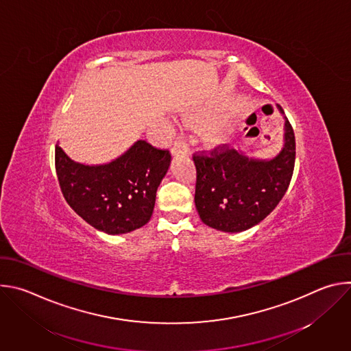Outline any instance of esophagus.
<instances>
[{
    "instance_id": "1",
    "label": "esophagus",
    "mask_w": 351,
    "mask_h": 351,
    "mask_svg": "<svg viewBox=\"0 0 351 351\" xmlns=\"http://www.w3.org/2000/svg\"><path fill=\"white\" fill-rule=\"evenodd\" d=\"M187 153H189V145H187L186 140L179 136L172 147V154L178 156V154H187Z\"/></svg>"
}]
</instances>
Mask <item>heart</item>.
I'll return each instance as SVG.
<instances>
[{
    "label": "heart",
    "instance_id": "b5f03b06",
    "mask_svg": "<svg viewBox=\"0 0 351 351\" xmlns=\"http://www.w3.org/2000/svg\"><path fill=\"white\" fill-rule=\"evenodd\" d=\"M199 121H213L214 119V115L213 114H207V112H204V114H199L198 117H197ZM217 138V137H215Z\"/></svg>",
    "mask_w": 351,
    "mask_h": 351
}]
</instances>
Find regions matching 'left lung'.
<instances>
[{
  "instance_id": "1",
  "label": "left lung",
  "mask_w": 351,
  "mask_h": 351,
  "mask_svg": "<svg viewBox=\"0 0 351 351\" xmlns=\"http://www.w3.org/2000/svg\"><path fill=\"white\" fill-rule=\"evenodd\" d=\"M280 114H285L279 107ZM285 144L272 160L248 158L234 148L194 154V203L202 221L222 232H243L265 219L283 198L294 169V132L285 118Z\"/></svg>"
}]
</instances>
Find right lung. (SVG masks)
<instances>
[{"label":"right lung","mask_w":351,"mask_h":351,"mask_svg":"<svg viewBox=\"0 0 351 351\" xmlns=\"http://www.w3.org/2000/svg\"><path fill=\"white\" fill-rule=\"evenodd\" d=\"M169 164V149L144 140L112 162L91 167L72 161L56 145V171L66 203L87 223L108 234L128 233L149 221Z\"/></svg>","instance_id":"1"}]
</instances>
